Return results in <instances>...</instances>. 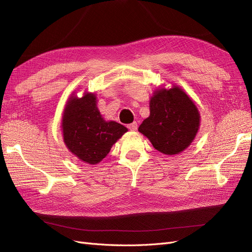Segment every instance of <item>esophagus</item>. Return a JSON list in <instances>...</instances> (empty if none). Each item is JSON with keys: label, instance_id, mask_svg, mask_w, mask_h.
Wrapping results in <instances>:
<instances>
[{"label": "esophagus", "instance_id": "1", "mask_svg": "<svg viewBox=\"0 0 252 252\" xmlns=\"http://www.w3.org/2000/svg\"><path fill=\"white\" fill-rule=\"evenodd\" d=\"M127 127H128L129 130H131V131H135L136 129H138V124H136V122H133V123L129 124Z\"/></svg>", "mask_w": 252, "mask_h": 252}]
</instances>
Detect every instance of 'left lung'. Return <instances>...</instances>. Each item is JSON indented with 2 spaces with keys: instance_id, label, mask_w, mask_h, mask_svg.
Here are the masks:
<instances>
[{
  "instance_id": "1",
  "label": "left lung",
  "mask_w": 252,
  "mask_h": 252,
  "mask_svg": "<svg viewBox=\"0 0 252 252\" xmlns=\"http://www.w3.org/2000/svg\"><path fill=\"white\" fill-rule=\"evenodd\" d=\"M200 114L189 96L180 89L158 90L150 100V116L139 131L164 155L185 150L199 130Z\"/></svg>"
}]
</instances>
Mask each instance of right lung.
Listing matches in <instances>:
<instances>
[{
  "instance_id": "1",
  "label": "right lung",
  "mask_w": 252,
  "mask_h": 252,
  "mask_svg": "<svg viewBox=\"0 0 252 252\" xmlns=\"http://www.w3.org/2000/svg\"><path fill=\"white\" fill-rule=\"evenodd\" d=\"M64 142L83 162L94 165L109 154L112 145L127 128L117 122H105L96 107L94 94L71 97L62 121Z\"/></svg>"
}]
</instances>
